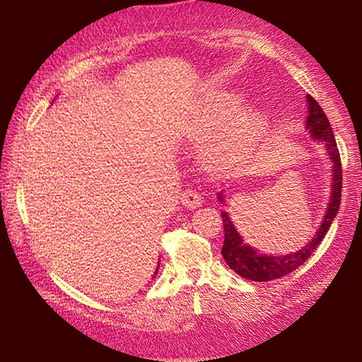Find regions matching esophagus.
Segmentation results:
<instances>
[{"mask_svg":"<svg viewBox=\"0 0 362 362\" xmlns=\"http://www.w3.org/2000/svg\"><path fill=\"white\" fill-rule=\"evenodd\" d=\"M181 202H182V206L189 207V209H196V207L201 206L202 197L199 192H196L194 189H187L181 194Z\"/></svg>","mask_w":362,"mask_h":362,"instance_id":"34e87169","label":"esophagus"}]
</instances>
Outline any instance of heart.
<instances>
[{"label": "heart", "mask_w": 362, "mask_h": 362, "mask_svg": "<svg viewBox=\"0 0 362 362\" xmlns=\"http://www.w3.org/2000/svg\"><path fill=\"white\" fill-rule=\"evenodd\" d=\"M245 95L239 90H216L202 97L194 112L187 117L186 128L192 138H212L207 156L222 161L247 143L255 140L267 127V113L262 108L245 107Z\"/></svg>", "instance_id": "heart-1"}]
</instances>
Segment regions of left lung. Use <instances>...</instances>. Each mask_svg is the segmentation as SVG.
Segmentation results:
<instances>
[{"label":"left lung","instance_id":"1","mask_svg":"<svg viewBox=\"0 0 362 362\" xmlns=\"http://www.w3.org/2000/svg\"><path fill=\"white\" fill-rule=\"evenodd\" d=\"M306 105H308V117L305 122V130L310 133L311 140L320 143L325 146L326 156L331 163V185H329V201L326 206V212L323 221L315 232L313 239L301 247L300 250L290 252V254L275 255V254H262L259 249L245 244L244 237L239 234L235 229L234 222L229 217V212L222 211V221H224V245H222V257H224L226 264L230 267L235 274L244 276L247 280L254 281H270L285 276L290 272L298 269L303 265L306 259L313 254V250L320 245L323 237L328 232L329 226L333 224L336 214L339 211L341 202V180H343V173H341V160L339 151L336 146V140L331 130V125L326 118L323 108L318 105L311 95H306ZM226 191L217 192V199L221 204L226 202Z\"/></svg>","mask_w":362,"mask_h":362}]
</instances>
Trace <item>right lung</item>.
<instances>
[{"label":"right lung","mask_w":362,"mask_h":362,"mask_svg":"<svg viewBox=\"0 0 362 362\" xmlns=\"http://www.w3.org/2000/svg\"><path fill=\"white\" fill-rule=\"evenodd\" d=\"M158 270H160V262H158V265H156V270H155V275L158 274ZM155 275H153V279H155Z\"/></svg>","instance_id":"1"}]
</instances>
